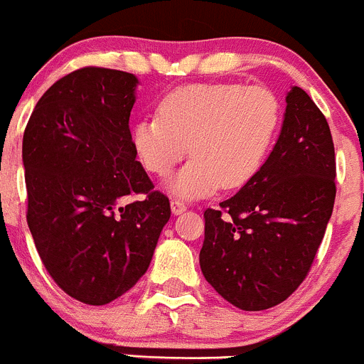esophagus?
I'll list each match as a JSON object with an SVG mask.
<instances>
[{
	"instance_id": "1",
	"label": "esophagus",
	"mask_w": 364,
	"mask_h": 364,
	"mask_svg": "<svg viewBox=\"0 0 364 364\" xmlns=\"http://www.w3.org/2000/svg\"><path fill=\"white\" fill-rule=\"evenodd\" d=\"M183 210H187V205L183 203L182 200H171V212H173L175 215L182 213Z\"/></svg>"
}]
</instances>
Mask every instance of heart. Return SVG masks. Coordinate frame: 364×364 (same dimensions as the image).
<instances>
[{
  "instance_id": "1",
  "label": "heart",
  "mask_w": 364,
  "mask_h": 364,
  "mask_svg": "<svg viewBox=\"0 0 364 364\" xmlns=\"http://www.w3.org/2000/svg\"><path fill=\"white\" fill-rule=\"evenodd\" d=\"M282 122V107L263 85L193 84L175 89L157 117L138 121L131 144L141 166L166 177L191 151L193 159L170 182L182 198L238 189L263 168Z\"/></svg>"
}]
</instances>
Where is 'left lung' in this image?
<instances>
[{
	"label": "left lung",
	"instance_id": "8db88e82",
	"mask_svg": "<svg viewBox=\"0 0 364 364\" xmlns=\"http://www.w3.org/2000/svg\"><path fill=\"white\" fill-rule=\"evenodd\" d=\"M280 136L256 177L205 210L200 266L210 286L247 312L272 309L306 279L336 196L324 114L293 87Z\"/></svg>",
	"mask_w": 364,
	"mask_h": 364
}]
</instances>
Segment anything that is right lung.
Masks as SVG:
<instances>
[{
    "label": "right lung",
    "instance_id": "1",
    "mask_svg": "<svg viewBox=\"0 0 364 364\" xmlns=\"http://www.w3.org/2000/svg\"><path fill=\"white\" fill-rule=\"evenodd\" d=\"M136 84L119 70L71 71L24 131L29 231L48 275L85 305H107L138 282L171 213L131 144Z\"/></svg>",
    "mask_w": 364,
    "mask_h": 364
}]
</instances>
